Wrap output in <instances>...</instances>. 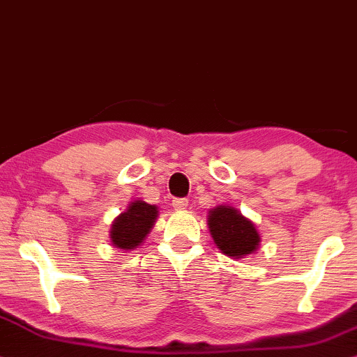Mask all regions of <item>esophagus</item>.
<instances>
[{
    "label": "esophagus",
    "mask_w": 357,
    "mask_h": 357,
    "mask_svg": "<svg viewBox=\"0 0 357 357\" xmlns=\"http://www.w3.org/2000/svg\"><path fill=\"white\" fill-rule=\"evenodd\" d=\"M186 206H188L186 197H176V199H173V207L176 211L186 209Z\"/></svg>",
    "instance_id": "1"
}]
</instances>
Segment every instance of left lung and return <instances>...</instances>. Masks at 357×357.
Instances as JSON below:
<instances>
[{
	"mask_svg": "<svg viewBox=\"0 0 357 357\" xmlns=\"http://www.w3.org/2000/svg\"><path fill=\"white\" fill-rule=\"evenodd\" d=\"M209 232L218 249L227 257L243 259L254 254L259 247L260 236L252 220L234 209L232 206H218L207 215Z\"/></svg>",
	"mask_w": 357,
	"mask_h": 357,
	"instance_id": "left-lung-1",
	"label": "left lung"
}]
</instances>
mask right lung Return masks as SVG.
I'll return each instance as SVG.
<instances>
[{
    "instance_id": "1",
    "label": "right lung",
    "mask_w": 357,
    "mask_h": 357,
    "mask_svg": "<svg viewBox=\"0 0 357 357\" xmlns=\"http://www.w3.org/2000/svg\"><path fill=\"white\" fill-rule=\"evenodd\" d=\"M158 218V207L145 201H133L112 224L110 238L121 250H132L142 245Z\"/></svg>"
}]
</instances>
